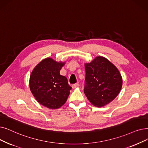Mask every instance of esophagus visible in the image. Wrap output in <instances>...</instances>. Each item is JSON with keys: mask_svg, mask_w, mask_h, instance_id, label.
I'll return each instance as SVG.
<instances>
[{"mask_svg": "<svg viewBox=\"0 0 148 148\" xmlns=\"http://www.w3.org/2000/svg\"><path fill=\"white\" fill-rule=\"evenodd\" d=\"M80 85H79V83H75V84H74V85H73V86H72V87H73V88H77V87H79Z\"/></svg>", "mask_w": 148, "mask_h": 148, "instance_id": "34e87169", "label": "esophagus"}]
</instances>
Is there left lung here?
Wrapping results in <instances>:
<instances>
[{
  "mask_svg": "<svg viewBox=\"0 0 148 148\" xmlns=\"http://www.w3.org/2000/svg\"><path fill=\"white\" fill-rule=\"evenodd\" d=\"M86 85L84 93L94 106L102 107L117 97L123 80L117 68L106 58L97 56L85 63Z\"/></svg>",
  "mask_w": 148,
  "mask_h": 148,
  "instance_id": "1",
  "label": "left lung"
}]
</instances>
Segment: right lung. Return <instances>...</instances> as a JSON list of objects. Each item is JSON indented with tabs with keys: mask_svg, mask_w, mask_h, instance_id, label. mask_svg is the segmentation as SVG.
Returning <instances> with one entry per match:
<instances>
[{
	"mask_svg": "<svg viewBox=\"0 0 148 148\" xmlns=\"http://www.w3.org/2000/svg\"><path fill=\"white\" fill-rule=\"evenodd\" d=\"M65 62H56L52 58L42 60L32 71L29 88L36 100L51 110L65 103L71 89L66 77L60 74Z\"/></svg>",
	"mask_w": 148,
	"mask_h": 148,
	"instance_id": "right-lung-1",
	"label": "right lung"
}]
</instances>
